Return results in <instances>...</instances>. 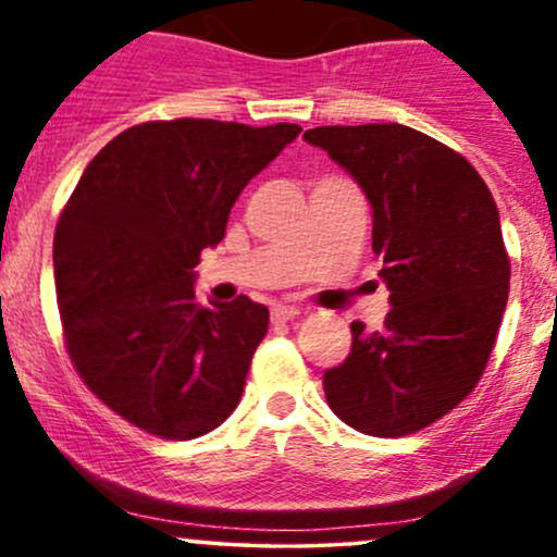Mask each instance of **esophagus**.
<instances>
[{
	"label": "esophagus",
	"mask_w": 557,
	"mask_h": 557,
	"mask_svg": "<svg viewBox=\"0 0 557 557\" xmlns=\"http://www.w3.org/2000/svg\"><path fill=\"white\" fill-rule=\"evenodd\" d=\"M293 317H298V309L296 306H283V304H277L272 309V322L277 324V322H290Z\"/></svg>",
	"instance_id": "esophagus-1"
}]
</instances>
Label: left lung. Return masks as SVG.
Masks as SVG:
<instances>
[{
    "label": "left lung",
    "instance_id": "8db88e82",
    "mask_svg": "<svg viewBox=\"0 0 557 557\" xmlns=\"http://www.w3.org/2000/svg\"><path fill=\"white\" fill-rule=\"evenodd\" d=\"M304 138L372 203L393 304L380 332L350 324L354 345L324 372V395L354 430L406 437L450 413L487 369L510 287L497 203L469 159L413 127L322 125Z\"/></svg>",
    "mask_w": 557,
    "mask_h": 557
}]
</instances>
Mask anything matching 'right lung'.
Segmentation results:
<instances>
[{
	"label": "right lung",
	"mask_w": 557,
	"mask_h": 557,
	"mask_svg": "<svg viewBox=\"0 0 557 557\" xmlns=\"http://www.w3.org/2000/svg\"><path fill=\"white\" fill-rule=\"evenodd\" d=\"M300 133L222 120H151L83 170L54 230L62 337L75 372L117 417L194 440L238 406L270 311L207 309L194 267L225 238L235 198Z\"/></svg>",
	"instance_id": "right-lung-1"
}]
</instances>
